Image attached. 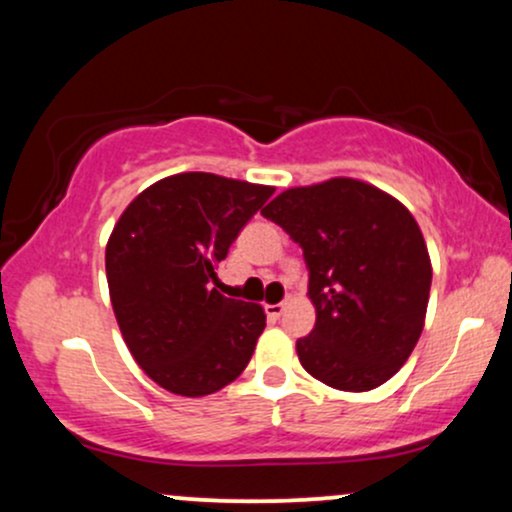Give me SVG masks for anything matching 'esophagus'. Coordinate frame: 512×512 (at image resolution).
Here are the masks:
<instances>
[{
    "mask_svg": "<svg viewBox=\"0 0 512 512\" xmlns=\"http://www.w3.org/2000/svg\"><path fill=\"white\" fill-rule=\"evenodd\" d=\"M286 305H289V298H286L284 303H269L264 305V313H267V317H272V320H279V317L284 315Z\"/></svg>",
    "mask_w": 512,
    "mask_h": 512,
    "instance_id": "obj_1",
    "label": "esophagus"
}]
</instances>
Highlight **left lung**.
I'll return each instance as SVG.
<instances>
[{
    "instance_id": "8db88e82",
    "label": "left lung",
    "mask_w": 512,
    "mask_h": 512,
    "mask_svg": "<svg viewBox=\"0 0 512 512\" xmlns=\"http://www.w3.org/2000/svg\"><path fill=\"white\" fill-rule=\"evenodd\" d=\"M262 214L303 248L315 327L298 339L301 366L320 383L368 392L387 383L424 330L431 257L399 199L356 178L276 195Z\"/></svg>"
}]
</instances>
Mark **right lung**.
Wrapping results in <instances>:
<instances>
[{
  "instance_id": "1",
  "label": "right lung",
  "mask_w": 512,
  "mask_h": 512,
  "mask_svg": "<svg viewBox=\"0 0 512 512\" xmlns=\"http://www.w3.org/2000/svg\"><path fill=\"white\" fill-rule=\"evenodd\" d=\"M272 195L269 185L178 173L139 192L117 219L105 245L110 303L129 354L163 390L211 395L250 363L267 315L211 281Z\"/></svg>"
}]
</instances>
